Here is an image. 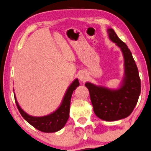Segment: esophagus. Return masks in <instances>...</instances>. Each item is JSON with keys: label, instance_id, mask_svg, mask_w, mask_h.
<instances>
[{"label": "esophagus", "instance_id": "obj_1", "mask_svg": "<svg viewBox=\"0 0 151 151\" xmlns=\"http://www.w3.org/2000/svg\"><path fill=\"white\" fill-rule=\"evenodd\" d=\"M79 80L82 81V82H85V81L88 80V75H87L85 71H82L79 74Z\"/></svg>", "mask_w": 151, "mask_h": 151}]
</instances>
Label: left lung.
<instances>
[{
    "label": "left lung",
    "mask_w": 151,
    "mask_h": 151,
    "mask_svg": "<svg viewBox=\"0 0 151 151\" xmlns=\"http://www.w3.org/2000/svg\"><path fill=\"white\" fill-rule=\"evenodd\" d=\"M109 39L120 49L124 60V76L120 87L110 89L86 82L93 111L98 118L113 122L129 116L134 110L140 94L141 84L138 69L127 45L122 42L111 28L107 29Z\"/></svg>",
    "instance_id": "1"
}]
</instances>
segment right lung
<instances>
[{
	"label": "right lung",
	"mask_w": 151,
	"mask_h": 151,
	"mask_svg": "<svg viewBox=\"0 0 151 151\" xmlns=\"http://www.w3.org/2000/svg\"><path fill=\"white\" fill-rule=\"evenodd\" d=\"M79 85L80 82L78 79L73 81L66 90L59 107L54 112L44 116H32L24 112L17 102L14 93L15 102L22 117L32 126L43 132H55L62 129L69 119L71 95Z\"/></svg>",
	"instance_id": "obj_1"
}]
</instances>
